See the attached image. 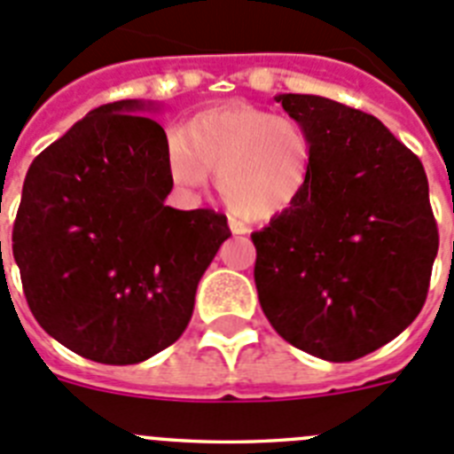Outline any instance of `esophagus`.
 <instances>
[{
	"instance_id": "obj_1",
	"label": "esophagus",
	"mask_w": 454,
	"mask_h": 454,
	"mask_svg": "<svg viewBox=\"0 0 454 454\" xmlns=\"http://www.w3.org/2000/svg\"><path fill=\"white\" fill-rule=\"evenodd\" d=\"M230 230H231V234L234 236H243V234H247V227L243 223H239V220H234V218H230Z\"/></svg>"
}]
</instances>
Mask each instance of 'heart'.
<instances>
[{"mask_svg":"<svg viewBox=\"0 0 454 454\" xmlns=\"http://www.w3.org/2000/svg\"><path fill=\"white\" fill-rule=\"evenodd\" d=\"M314 138L300 120L250 104L200 111L166 152L168 177L195 192L215 175L220 198L240 218L268 223L298 207L309 191Z\"/></svg>","mask_w":454,"mask_h":454,"instance_id":"heart-1","label":"heart"}]
</instances>
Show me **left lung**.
<instances>
[{
    "label": "left lung",
    "mask_w": 454,
    "mask_h": 454,
    "mask_svg": "<svg viewBox=\"0 0 454 454\" xmlns=\"http://www.w3.org/2000/svg\"><path fill=\"white\" fill-rule=\"evenodd\" d=\"M314 138L309 191L252 234L263 314L291 346L355 362L423 309L439 231L423 163L375 115L277 95Z\"/></svg>",
    "instance_id": "1"
}]
</instances>
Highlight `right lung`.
I'll return each mask as SVG.
<instances>
[{"mask_svg":"<svg viewBox=\"0 0 454 454\" xmlns=\"http://www.w3.org/2000/svg\"><path fill=\"white\" fill-rule=\"evenodd\" d=\"M152 102L92 108L40 152L22 186L13 256L31 314L72 352L145 362L186 330L195 291L230 239L211 208L166 207L168 138Z\"/></svg>","mask_w":454,"mask_h":454,"instance_id":"right-lung-1","label":"right lung"}]
</instances>
